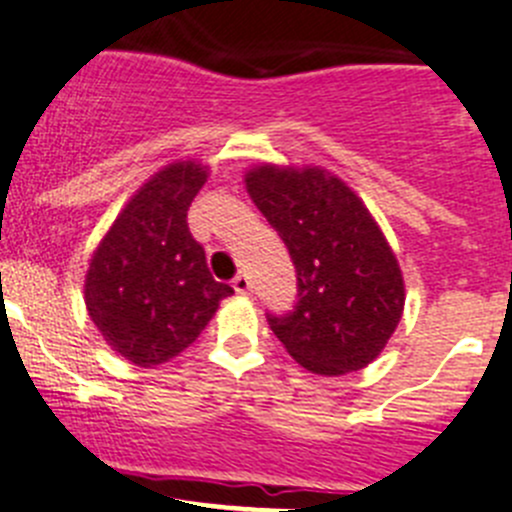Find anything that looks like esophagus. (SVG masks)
Instances as JSON below:
<instances>
[{"mask_svg":"<svg viewBox=\"0 0 512 512\" xmlns=\"http://www.w3.org/2000/svg\"><path fill=\"white\" fill-rule=\"evenodd\" d=\"M232 288L237 290V293H242V296H245V293H250V288H252L250 275H247V273H237V275H234Z\"/></svg>","mask_w":512,"mask_h":512,"instance_id":"34e87169","label":"esophagus"}]
</instances>
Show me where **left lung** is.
<instances>
[{"mask_svg": "<svg viewBox=\"0 0 512 512\" xmlns=\"http://www.w3.org/2000/svg\"><path fill=\"white\" fill-rule=\"evenodd\" d=\"M245 186L296 265V311L267 316L285 352L326 377L370 365L398 329L405 285L365 201L319 165L262 163Z\"/></svg>", "mask_w": 512, "mask_h": 512, "instance_id": "1", "label": "left lung"}]
</instances>
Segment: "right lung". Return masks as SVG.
<instances>
[{
  "mask_svg": "<svg viewBox=\"0 0 512 512\" xmlns=\"http://www.w3.org/2000/svg\"><path fill=\"white\" fill-rule=\"evenodd\" d=\"M209 165L178 160L147 178L89 260L84 301L104 342L137 367L163 365L199 339L222 298L204 247L188 232V206Z\"/></svg>",
  "mask_w": 512,
  "mask_h": 512,
  "instance_id": "obj_1",
  "label": "right lung"
}]
</instances>
